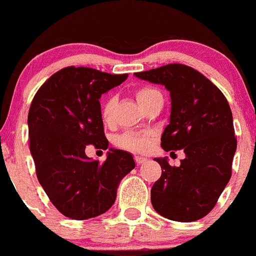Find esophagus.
Segmentation results:
<instances>
[{
  "label": "esophagus",
  "instance_id": "34e87169",
  "mask_svg": "<svg viewBox=\"0 0 256 256\" xmlns=\"http://www.w3.org/2000/svg\"><path fill=\"white\" fill-rule=\"evenodd\" d=\"M134 160H136V166H140V164L146 163V158H143V156H134Z\"/></svg>",
  "mask_w": 256,
  "mask_h": 256
}]
</instances>
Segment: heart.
<instances>
[{"instance_id":"obj_1","label":"heart","mask_w":256,"mask_h":256,"mask_svg":"<svg viewBox=\"0 0 256 256\" xmlns=\"http://www.w3.org/2000/svg\"><path fill=\"white\" fill-rule=\"evenodd\" d=\"M156 94H160V93L154 88L142 87L136 90V98L139 104L143 106ZM116 106H117V98L114 96H110L103 102L102 108H100V116H102L103 122L107 123V124H112L113 120H114ZM114 142L120 148L143 153L150 148L152 142H153V134L148 133V132H126V133L118 136Z\"/></svg>"}]
</instances>
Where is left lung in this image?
<instances>
[{"instance_id":"obj_1","label":"left lung","mask_w":256,"mask_h":256,"mask_svg":"<svg viewBox=\"0 0 256 256\" xmlns=\"http://www.w3.org/2000/svg\"><path fill=\"white\" fill-rule=\"evenodd\" d=\"M134 76L169 90L170 117L160 146L166 152L186 153L179 166L156 158L162 176L152 186V206L176 222L202 219L214 208L232 176L236 138L229 103L208 78L180 63Z\"/></svg>"}]
</instances>
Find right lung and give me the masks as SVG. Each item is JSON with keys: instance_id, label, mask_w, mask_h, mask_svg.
Masks as SVG:
<instances>
[{"instance_id": "1", "label": "right lung", "mask_w": 256, "mask_h": 256, "mask_svg": "<svg viewBox=\"0 0 256 256\" xmlns=\"http://www.w3.org/2000/svg\"><path fill=\"white\" fill-rule=\"evenodd\" d=\"M128 74L66 67L37 90L28 112L30 150L40 184L53 206L76 220L106 213L120 180L134 169L130 153L110 148L104 163L86 156V146L107 149L100 98Z\"/></svg>"}]
</instances>
